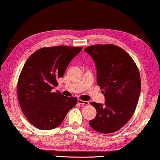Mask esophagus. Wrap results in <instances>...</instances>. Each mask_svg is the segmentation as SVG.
<instances>
[{"label": "esophagus", "mask_w": 160, "mask_h": 160, "mask_svg": "<svg viewBox=\"0 0 160 160\" xmlns=\"http://www.w3.org/2000/svg\"><path fill=\"white\" fill-rule=\"evenodd\" d=\"M78 102L80 104V105H81L82 106H84V105H87L89 104V102L88 101H83L82 100H78Z\"/></svg>", "instance_id": "obj_1"}]
</instances>
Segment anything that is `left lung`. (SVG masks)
I'll return each mask as SVG.
<instances>
[{
    "mask_svg": "<svg viewBox=\"0 0 160 160\" xmlns=\"http://www.w3.org/2000/svg\"><path fill=\"white\" fill-rule=\"evenodd\" d=\"M84 50L95 62L98 84L105 98L104 105L90 103L97 115L90 125L100 133L115 132L135 112L141 91L138 68L130 55L115 45H95Z\"/></svg>",
    "mask_w": 160,
    "mask_h": 160,
    "instance_id": "1",
    "label": "left lung"
}]
</instances>
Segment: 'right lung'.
<instances>
[{
	"label": "right lung",
	"mask_w": 160,
	"mask_h": 160,
	"mask_svg": "<svg viewBox=\"0 0 160 160\" xmlns=\"http://www.w3.org/2000/svg\"><path fill=\"white\" fill-rule=\"evenodd\" d=\"M82 48L55 46L39 49L25 62L18 82L22 111L35 128L50 130L59 126L78 99L54 92L71 60Z\"/></svg>",
	"instance_id": "obj_1"
}]
</instances>
